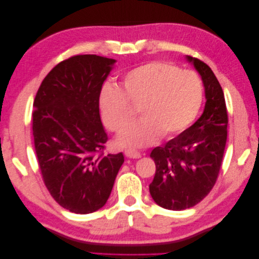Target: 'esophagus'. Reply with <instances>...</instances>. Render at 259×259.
<instances>
[{
  "label": "esophagus",
  "mask_w": 259,
  "mask_h": 259,
  "mask_svg": "<svg viewBox=\"0 0 259 259\" xmlns=\"http://www.w3.org/2000/svg\"><path fill=\"white\" fill-rule=\"evenodd\" d=\"M124 153L130 159H139L140 156H142L140 152H138L137 150H134V149H126Z\"/></svg>",
  "instance_id": "34e87169"
}]
</instances>
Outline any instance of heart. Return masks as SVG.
Listing matches in <instances>:
<instances>
[{
	"instance_id": "1",
	"label": "heart",
	"mask_w": 259,
	"mask_h": 259,
	"mask_svg": "<svg viewBox=\"0 0 259 259\" xmlns=\"http://www.w3.org/2000/svg\"><path fill=\"white\" fill-rule=\"evenodd\" d=\"M204 99V84L193 70H182L168 61L153 60L131 69L121 86L106 83L98 95L105 126L121 133L139 109L142 122L119 137L123 146L143 147L174 138L197 120Z\"/></svg>"
}]
</instances>
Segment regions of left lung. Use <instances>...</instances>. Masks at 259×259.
Returning a JSON list of instances; mask_svg holds the SVG:
<instances>
[{
  "label": "left lung",
  "instance_id": "obj_1",
  "mask_svg": "<svg viewBox=\"0 0 259 259\" xmlns=\"http://www.w3.org/2000/svg\"><path fill=\"white\" fill-rule=\"evenodd\" d=\"M201 74L206 103L199 120L150 156L155 175L149 190L156 204L170 210L197 205L213 189L227 142L228 113L224 92L211 69L198 58L187 57Z\"/></svg>",
  "mask_w": 259,
  "mask_h": 259
}]
</instances>
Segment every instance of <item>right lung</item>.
<instances>
[{
  "label": "right lung",
  "instance_id": "obj_1",
  "mask_svg": "<svg viewBox=\"0 0 259 259\" xmlns=\"http://www.w3.org/2000/svg\"><path fill=\"white\" fill-rule=\"evenodd\" d=\"M114 59L75 55L44 77L34 98L32 131L45 187L60 206L75 214L103 207L124 162L106 154L108 136L98 95Z\"/></svg>",
  "mask_w": 259,
  "mask_h": 259
}]
</instances>
